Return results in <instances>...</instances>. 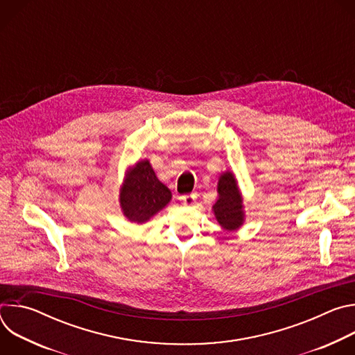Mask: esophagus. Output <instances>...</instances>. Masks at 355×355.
Segmentation results:
<instances>
[{
    "label": "esophagus",
    "mask_w": 355,
    "mask_h": 355,
    "mask_svg": "<svg viewBox=\"0 0 355 355\" xmlns=\"http://www.w3.org/2000/svg\"><path fill=\"white\" fill-rule=\"evenodd\" d=\"M196 198H198V193L196 192H192V193H187V195H181L180 196V200L182 202L184 205L189 207V205H193L196 202Z\"/></svg>",
    "instance_id": "obj_1"
}]
</instances>
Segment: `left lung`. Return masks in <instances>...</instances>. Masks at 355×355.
<instances>
[{"mask_svg":"<svg viewBox=\"0 0 355 355\" xmlns=\"http://www.w3.org/2000/svg\"><path fill=\"white\" fill-rule=\"evenodd\" d=\"M219 199L214 205V212L218 222L226 230H236L243 223V199L237 189L234 177L225 173L218 184Z\"/></svg>","mask_w":355,"mask_h":355,"instance_id":"8db88e82","label":"left lung"}]
</instances>
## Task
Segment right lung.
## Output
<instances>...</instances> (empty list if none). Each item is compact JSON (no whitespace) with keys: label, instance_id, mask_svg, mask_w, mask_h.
Segmentation results:
<instances>
[{"label":"right lung","instance_id":"1","mask_svg":"<svg viewBox=\"0 0 355 355\" xmlns=\"http://www.w3.org/2000/svg\"><path fill=\"white\" fill-rule=\"evenodd\" d=\"M171 199L147 160L139 162L128 174L121 189V207L130 222L143 223L162 211Z\"/></svg>","mask_w":355,"mask_h":355}]
</instances>
